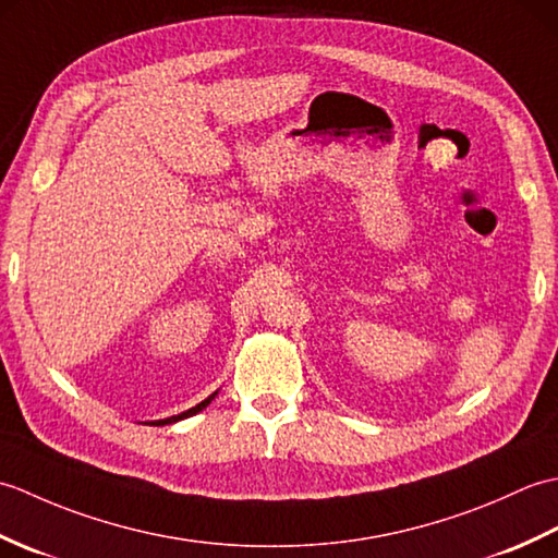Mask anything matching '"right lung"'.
I'll return each mask as SVG.
<instances>
[{"mask_svg":"<svg viewBox=\"0 0 558 558\" xmlns=\"http://www.w3.org/2000/svg\"><path fill=\"white\" fill-rule=\"evenodd\" d=\"M213 398H216V393H213L210 398H206L204 402H198V405L196 408H192V410H186V412H182V414H174V417H168V420H160V422H150V424H172V422H180V420H184V417H192V414H196V412H201V410H204L206 405H208V402L213 400Z\"/></svg>","mask_w":558,"mask_h":558,"instance_id":"obj_1","label":"right lung"}]
</instances>
